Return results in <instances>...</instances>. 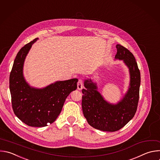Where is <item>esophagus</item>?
Masks as SVG:
<instances>
[{
    "label": "esophagus",
    "mask_w": 160,
    "mask_h": 160,
    "mask_svg": "<svg viewBox=\"0 0 160 160\" xmlns=\"http://www.w3.org/2000/svg\"><path fill=\"white\" fill-rule=\"evenodd\" d=\"M77 88L79 90L82 89V88H83V80H82V79H79L78 80V84H77Z\"/></svg>",
    "instance_id": "esophagus-1"
}]
</instances>
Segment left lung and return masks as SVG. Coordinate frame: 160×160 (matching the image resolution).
Here are the masks:
<instances>
[{
    "instance_id": "8db88e82",
    "label": "left lung",
    "mask_w": 160,
    "mask_h": 160,
    "mask_svg": "<svg viewBox=\"0 0 160 160\" xmlns=\"http://www.w3.org/2000/svg\"><path fill=\"white\" fill-rule=\"evenodd\" d=\"M116 59L123 60L130 72V87L125 97L116 105L108 103L97 92L95 83L87 80L82 89V111L88 123L93 128L114 132L121 129L134 116L139 98L140 71L132 53L117 44Z\"/></svg>"
}]
</instances>
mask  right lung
<instances>
[{"label":"right lung","mask_w":160,"mask_h":160,"mask_svg":"<svg viewBox=\"0 0 160 160\" xmlns=\"http://www.w3.org/2000/svg\"><path fill=\"white\" fill-rule=\"evenodd\" d=\"M24 46L18 52L9 77L11 102L15 115L32 127H44L54 122L63 108L68 95L77 88V78L58 81L46 88H31L25 81L22 68L32 43Z\"/></svg>","instance_id":"right-lung-1"}]
</instances>
